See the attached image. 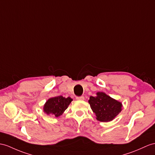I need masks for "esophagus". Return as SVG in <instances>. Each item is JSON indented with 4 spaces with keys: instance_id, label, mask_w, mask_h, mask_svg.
Masks as SVG:
<instances>
[{
    "instance_id": "34e87169",
    "label": "esophagus",
    "mask_w": 155,
    "mask_h": 155,
    "mask_svg": "<svg viewBox=\"0 0 155 155\" xmlns=\"http://www.w3.org/2000/svg\"><path fill=\"white\" fill-rule=\"evenodd\" d=\"M76 99L79 101H84L85 99V98L84 96H80V97H77Z\"/></svg>"
}]
</instances>
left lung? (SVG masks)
<instances>
[{
  "mask_svg": "<svg viewBox=\"0 0 155 155\" xmlns=\"http://www.w3.org/2000/svg\"><path fill=\"white\" fill-rule=\"evenodd\" d=\"M95 97H89L91 108L100 122L112 121L122 110V104L103 92H97Z\"/></svg>",
  "mask_w": 155,
  "mask_h": 155,
  "instance_id": "left-lung-1",
  "label": "left lung"
}]
</instances>
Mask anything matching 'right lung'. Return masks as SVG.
<instances>
[{
  "mask_svg": "<svg viewBox=\"0 0 155 155\" xmlns=\"http://www.w3.org/2000/svg\"><path fill=\"white\" fill-rule=\"evenodd\" d=\"M71 101L72 99L70 97L65 98L62 96H58L50 98L45 103L43 111L48 115H52L57 118L63 114Z\"/></svg>",
  "mask_w": 155,
  "mask_h": 155,
  "instance_id": "right-lung-1",
  "label": "right lung"
}]
</instances>
